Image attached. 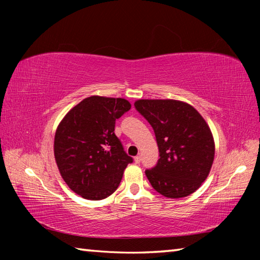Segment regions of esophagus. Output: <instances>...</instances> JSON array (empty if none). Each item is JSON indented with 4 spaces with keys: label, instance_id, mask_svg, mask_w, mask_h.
Returning <instances> with one entry per match:
<instances>
[{
    "label": "esophagus",
    "instance_id": "1",
    "mask_svg": "<svg viewBox=\"0 0 260 260\" xmlns=\"http://www.w3.org/2000/svg\"><path fill=\"white\" fill-rule=\"evenodd\" d=\"M134 161H135V164H140V161H141V157H140V156H136V157L134 158Z\"/></svg>",
    "mask_w": 260,
    "mask_h": 260
}]
</instances>
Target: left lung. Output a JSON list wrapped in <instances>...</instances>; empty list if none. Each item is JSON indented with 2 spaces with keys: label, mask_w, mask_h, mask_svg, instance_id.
<instances>
[{
  "label": "left lung",
  "mask_w": 260,
  "mask_h": 260,
  "mask_svg": "<svg viewBox=\"0 0 260 260\" xmlns=\"http://www.w3.org/2000/svg\"><path fill=\"white\" fill-rule=\"evenodd\" d=\"M134 105L153 128L159 150L156 166L146 170L152 188L169 199L195 192L214 159L213 135L204 118L178 100H138Z\"/></svg>",
  "instance_id": "left-lung-1"
}]
</instances>
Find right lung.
Wrapping results in <instances>:
<instances>
[{
    "instance_id": "1",
    "label": "right lung",
    "mask_w": 260,
    "mask_h": 260,
    "mask_svg": "<svg viewBox=\"0 0 260 260\" xmlns=\"http://www.w3.org/2000/svg\"><path fill=\"white\" fill-rule=\"evenodd\" d=\"M131 107L125 99L94 95L73 107L57 126V167L69 188L83 199H107L133 161L114 134L116 120Z\"/></svg>"
}]
</instances>
